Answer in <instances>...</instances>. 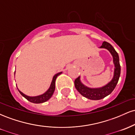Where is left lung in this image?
I'll use <instances>...</instances> for the list:
<instances>
[{"instance_id": "left-lung-1", "label": "left lung", "mask_w": 135, "mask_h": 135, "mask_svg": "<svg viewBox=\"0 0 135 135\" xmlns=\"http://www.w3.org/2000/svg\"><path fill=\"white\" fill-rule=\"evenodd\" d=\"M99 48L106 49L110 52L113 58V63L114 65V71L113 77L110 81L100 88H89L86 86L80 80V77L77 78L74 82L75 87L79 93L86 98L93 100H98L104 98L109 95L115 89L120 74V66L119 63L118 53L116 52L110 44L107 42H103Z\"/></svg>"}]
</instances>
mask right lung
I'll use <instances>...</instances> for the list:
<instances>
[{
    "mask_svg": "<svg viewBox=\"0 0 135 135\" xmlns=\"http://www.w3.org/2000/svg\"><path fill=\"white\" fill-rule=\"evenodd\" d=\"M61 73H62V72L57 73L56 74H55V75H54L53 77H52L51 83V85H50V86H49V89H48L44 93L40 94V95L35 96V97H30V96L26 95L25 94H24L23 93L21 92V91H20L19 89H18V88H18L20 93L21 94L23 97L25 98L27 100H28L29 102H32V103H44V102H47V100H49V99L51 98L52 94H53V93H54V91H55V90L56 79L57 77H58V75H60Z\"/></svg>",
    "mask_w": 135,
    "mask_h": 135,
    "instance_id": "1",
    "label": "right lung"
}]
</instances>
